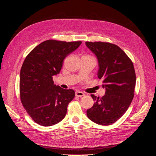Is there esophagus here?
Here are the masks:
<instances>
[{
    "instance_id": "obj_1",
    "label": "esophagus",
    "mask_w": 156,
    "mask_h": 156,
    "mask_svg": "<svg viewBox=\"0 0 156 156\" xmlns=\"http://www.w3.org/2000/svg\"><path fill=\"white\" fill-rule=\"evenodd\" d=\"M75 96H76L77 97H82V96H84V94L82 92L77 91V92H75Z\"/></svg>"
}]
</instances>
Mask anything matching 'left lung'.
Wrapping results in <instances>:
<instances>
[{
	"label": "left lung",
	"mask_w": 156,
	"mask_h": 156,
	"mask_svg": "<svg viewBox=\"0 0 156 156\" xmlns=\"http://www.w3.org/2000/svg\"><path fill=\"white\" fill-rule=\"evenodd\" d=\"M98 62V77L103 80L105 94L101 98L91 94L95 101L87 111L88 119L108 126L121 118L134 96L136 75L133 62L119 46L107 42H85Z\"/></svg>",
	"instance_id": "left-lung-1"
}]
</instances>
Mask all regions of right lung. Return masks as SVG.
Returning <instances> with one entry per match:
<instances>
[{
    "mask_svg": "<svg viewBox=\"0 0 156 156\" xmlns=\"http://www.w3.org/2000/svg\"><path fill=\"white\" fill-rule=\"evenodd\" d=\"M81 43L46 40L25 59L20 72L21 100L28 114L39 125L53 126L66 115L75 92L56 86L53 77L60 73L65 58Z\"/></svg>",
    "mask_w": 156,
    "mask_h": 156,
    "instance_id": "1",
    "label": "right lung"
}]
</instances>
